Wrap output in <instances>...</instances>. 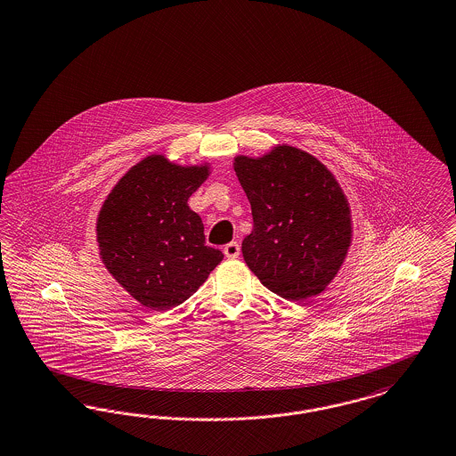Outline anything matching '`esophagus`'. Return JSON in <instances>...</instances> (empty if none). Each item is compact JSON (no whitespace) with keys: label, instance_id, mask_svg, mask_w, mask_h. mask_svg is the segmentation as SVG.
I'll use <instances>...</instances> for the list:
<instances>
[{"label":"esophagus","instance_id":"34e87169","mask_svg":"<svg viewBox=\"0 0 456 456\" xmlns=\"http://www.w3.org/2000/svg\"><path fill=\"white\" fill-rule=\"evenodd\" d=\"M224 255L229 259H236L237 256L240 255V246L237 244L236 240L229 242L224 246Z\"/></svg>","mask_w":456,"mask_h":456}]
</instances>
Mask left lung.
Here are the masks:
<instances>
[{
	"mask_svg": "<svg viewBox=\"0 0 456 456\" xmlns=\"http://www.w3.org/2000/svg\"><path fill=\"white\" fill-rule=\"evenodd\" d=\"M234 171L253 212L242 240L249 270L292 302L326 290L351 244L349 205L332 173L292 146L256 159L237 156Z\"/></svg>",
	"mask_w": 456,
	"mask_h": 456,
	"instance_id": "left-lung-1",
	"label": "left lung"
}]
</instances>
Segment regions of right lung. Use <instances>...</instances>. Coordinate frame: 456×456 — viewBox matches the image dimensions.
<instances>
[{"instance_id":"add662e5","label":"right lung","mask_w":456,"mask_h":456,"mask_svg":"<svg viewBox=\"0 0 456 456\" xmlns=\"http://www.w3.org/2000/svg\"><path fill=\"white\" fill-rule=\"evenodd\" d=\"M208 176V166H178L147 156L130 167L103 203L96 237L111 276L152 310L183 304L222 261L205 246L200 216L188 199Z\"/></svg>"}]
</instances>
